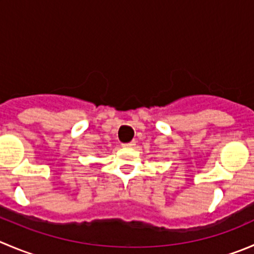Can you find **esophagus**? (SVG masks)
Listing matches in <instances>:
<instances>
[{
	"label": "esophagus",
	"instance_id": "esophagus-1",
	"mask_svg": "<svg viewBox=\"0 0 254 254\" xmlns=\"http://www.w3.org/2000/svg\"><path fill=\"white\" fill-rule=\"evenodd\" d=\"M135 144H136V142H135V141H130V142H125V144H123L122 146L123 147H132Z\"/></svg>",
	"mask_w": 254,
	"mask_h": 254
}]
</instances>
